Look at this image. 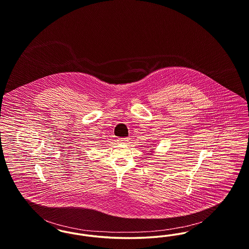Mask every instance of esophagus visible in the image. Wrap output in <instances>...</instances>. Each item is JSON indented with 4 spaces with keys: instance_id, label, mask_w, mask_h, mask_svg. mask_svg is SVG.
<instances>
[{
    "instance_id": "1",
    "label": "esophagus",
    "mask_w": 249,
    "mask_h": 249,
    "mask_svg": "<svg viewBox=\"0 0 249 249\" xmlns=\"http://www.w3.org/2000/svg\"><path fill=\"white\" fill-rule=\"evenodd\" d=\"M117 141H118V143H127V142H128V139H126V138H121V139H118Z\"/></svg>"
}]
</instances>
